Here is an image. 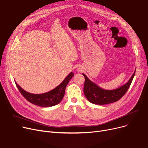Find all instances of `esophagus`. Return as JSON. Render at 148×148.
<instances>
[{"label": "esophagus", "instance_id": "1", "mask_svg": "<svg viewBox=\"0 0 148 148\" xmlns=\"http://www.w3.org/2000/svg\"><path fill=\"white\" fill-rule=\"evenodd\" d=\"M77 71H78V72H82V70L80 68H78V69H77Z\"/></svg>", "mask_w": 148, "mask_h": 148}]
</instances>
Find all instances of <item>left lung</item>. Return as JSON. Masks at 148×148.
<instances>
[{"instance_id": "1", "label": "left lung", "mask_w": 148, "mask_h": 148, "mask_svg": "<svg viewBox=\"0 0 148 148\" xmlns=\"http://www.w3.org/2000/svg\"><path fill=\"white\" fill-rule=\"evenodd\" d=\"M136 70L133 75L122 86L114 90H105L90 81L88 77L82 73L85 78L84 86V93L87 99L92 103L96 105H105L119 101L128 90L134 77Z\"/></svg>"}]
</instances>
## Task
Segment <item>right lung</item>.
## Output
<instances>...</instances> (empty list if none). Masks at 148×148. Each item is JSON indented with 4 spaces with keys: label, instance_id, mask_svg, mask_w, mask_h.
I'll return each instance as SVG.
<instances>
[{
    "label": "right lung",
    "instance_id": "1",
    "mask_svg": "<svg viewBox=\"0 0 148 148\" xmlns=\"http://www.w3.org/2000/svg\"><path fill=\"white\" fill-rule=\"evenodd\" d=\"M73 73H70L63 81L54 89L45 93L32 94L27 92L15 82L20 93L29 102L42 107H50L58 104L64 96L65 89L69 81L73 76Z\"/></svg>",
    "mask_w": 148,
    "mask_h": 148
}]
</instances>
